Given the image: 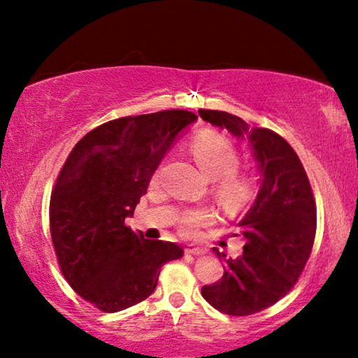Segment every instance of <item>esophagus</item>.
Returning a JSON list of instances; mask_svg holds the SVG:
<instances>
[{"label":"esophagus","mask_w":358,"mask_h":358,"mask_svg":"<svg viewBox=\"0 0 358 358\" xmlns=\"http://www.w3.org/2000/svg\"><path fill=\"white\" fill-rule=\"evenodd\" d=\"M185 252L194 254V256H200V254H205V249L194 246V244H189V246H185Z\"/></svg>","instance_id":"34e87169"}]
</instances>
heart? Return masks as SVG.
I'll use <instances>...</instances> for the list:
<instances>
[{
    "mask_svg": "<svg viewBox=\"0 0 358 358\" xmlns=\"http://www.w3.org/2000/svg\"><path fill=\"white\" fill-rule=\"evenodd\" d=\"M195 161L200 169L213 179L215 194L227 210H238L251 202L256 194V184L251 176L239 173L241 156L236 146L227 136L217 131L205 130L195 136L190 143ZM159 180V169L155 171L151 182ZM213 218L212 210L197 207L184 210L178 215V224L182 234H195L199 228L207 224Z\"/></svg>",
    "mask_w": 358,
    "mask_h": 358,
    "instance_id": "b5f03b06",
    "label": "heart"
}]
</instances>
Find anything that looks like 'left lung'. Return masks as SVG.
<instances>
[{
  "mask_svg": "<svg viewBox=\"0 0 358 358\" xmlns=\"http://www.w3.org/2000/svg\"><path fill=\"white\" fill-rule=\"evenodd\" d=\"M212 125L248 136L262 174L256 202L236 227L246 239L238 259H224L223 277L202 287V296L229 316H249L266 310L292 290L316 236V202L300 158L280 135L251 129L241 117L200 109ZM218 257L227 254L218 252Z\"/></svg>",
  "mask_w": 358,
  "mask_h": 358,
  "instance_id": "1",
  "label": "left lung"
}]
</instances>
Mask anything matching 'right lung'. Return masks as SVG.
I'll use <instances>...</instances> for the list:
<instances>
[{"label":"right lung","mask_w":358,"mask_h":358,"mask_svg":"<svg viewBox=\"0 0 358 358\" xmlns=\"http://www.w3.org/2000/svg\"><path fill=\"white\" fill-rule=\"evenodd\" d=\"M189 110L120 117L75 145L50 197V234L58 266L83 300L117 313L155 292L161 267L182 248L145 239L125 218L134 213L151 176L185 125Z\"/></svg>","instance_id":"add662e5"}]
</instances>
